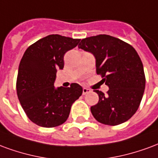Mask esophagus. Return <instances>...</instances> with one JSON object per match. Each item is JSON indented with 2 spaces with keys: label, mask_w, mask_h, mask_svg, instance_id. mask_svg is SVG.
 <instances>
[{
  "label": "esophagus",
  "mask_w": 158,
  "mask_h": 158,
  "mask_svg": "<svg viewBox=\"0 0 158 158\" xmlns=\"http://www.w3.org/2000/svg\"><path fill=\"white\" fill-rule=\"evenodd\" d=\"M90 89H88L87 87H83V88H82V94H83V95H85V94H87V93H90Z\"/></svg>",
  "instance_id": "1"
}]
</instances>
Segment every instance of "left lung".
<instances>
[{"label": "left lung", "mask_w": 158, "mask_h": 158, "mask_svg": "<svg viewBox=\"0 0 158 158\" xmlns=\"http://www.w3.org/2000/svg\"><path fill=\"white\" fill-rule=\"evenodd\" d=\"M78 48L95 56L97 74L101 75L109 87L107 95L94 91L99 100L91 107L93 117L108 125L127 121L137 111L146 86L143 65L136 50L107 34L83 39Z\"/></svg>", "instance_id": "1"}]
</instances>
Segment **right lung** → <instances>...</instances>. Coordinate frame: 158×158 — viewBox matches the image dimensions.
<instances>
[{
  "mask_svg": "<svg viewBox=\"0 0 158 158\" xmlns=\"http://www.w3.org/2000/svg\"><path fill=\"white\" fill-rule=\"evenodd\" d=\"M81 40L51 34L31 44L18 67L17 94L24 112L34 124L56 127L66 121L72 103L82 94V87L55 88L56 72L64 67V55Z\"/></svg>",
  "mask_w": 158,
  "mask_h": 158,
  "instance_id": "obj_1",
  "label": "right lung"
}]
</instances>
